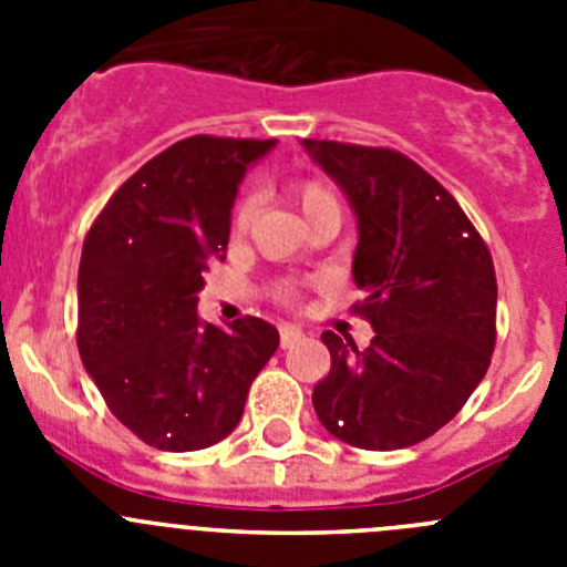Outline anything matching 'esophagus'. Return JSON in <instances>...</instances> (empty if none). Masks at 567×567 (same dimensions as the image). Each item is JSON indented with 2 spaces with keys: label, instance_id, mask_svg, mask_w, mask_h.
Listing matches in <instances>:
<instances>
[{
  "label": "esophagus",
  "instance_id": "1",
  "mask_svg": "<svg viewBox=\"0 0 567 567\" xmlns=\"http://www.w3.org/2000/svg\"><path fill=\"white\" fill-rule=\"evenodd\" d=\"M300 329L298 327H289V323H284L280 327V349H289V346H295L300 340Z\"/></svg>",
  "mask_w": 567,
  "mask_h": 567
}]
</instances>
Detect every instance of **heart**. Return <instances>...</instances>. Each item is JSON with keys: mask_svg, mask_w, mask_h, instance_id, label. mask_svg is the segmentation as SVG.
Listing matches in <instances>:
<instances>
[{"mask_svg": "<svg viewBox=\"0 0 567 567\" xmlns=\"http://www.w3.org/2000/svg\"><path fill=\"white\" fill-rule=\"evenodd\" d=\"M289 202L300 209V215H303V218H309V215H315V213H327V209L340 213L338 198H334V193L323 182L295 184V187L289 189ZM249 213H252V209H249V204H238V209H235V215H233V235H240L244 229H247Z\"/></svg>", "mask_w": 567, "mask_h": 567, "instance_id": "b5f03b06", "label": "heart"}]
</instances>
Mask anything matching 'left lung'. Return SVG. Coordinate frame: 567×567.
<instances>
[{"label": "left lung", "instance_id": "8db88e82", "mask_svg": "<svg viewBox=\"0 0 567 567\" xmlns=\"http://www.w3.org/2000/svg\"><path fill=\"white\" fill-rule=\"evenodd\" d=\"M358 221L352 258L369 349L323 332L332 369L312 392L332 437L394 452L432 437L485 378L497 334L491 252L452 193L380 147L303 138Z\"/></svg>", "mask_w": 567, "mask_h": 567}]
</instances>
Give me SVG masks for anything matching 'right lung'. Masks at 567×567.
Here are the masks:
<instances>
[{
    "label": "right lung",
    "mask_w": 567,
    "mask_h": 567,
    "mask_svg": "<svg viewBox=\"0 0 567 567\" xmlns=\"http://www.w3.org/2000/svg\"><path fill=\"white\" fill-rule=\"evenodd\" d=\"M275 138L193 135L118 187L84 238L79 354L110 412L162 452H198L238 425L249 385L278 349L272 323L198 318L224 258L238 184Z\"/></svg>",
    "instance_id": "right-lung-1"
}]
</instances>
